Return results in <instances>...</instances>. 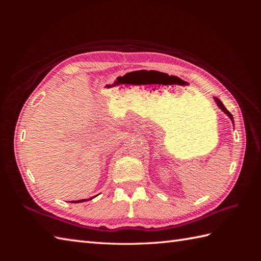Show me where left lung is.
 <instances>
[{"instance_id": "1", "label": "left lung", "mask_w": 261, "mask_h": 261, "mask_svg": "<svg viewBox=\"0 0 261 261\" xmlns=\"http://www.w3.org/2000/svg\"><path fill=\"white\" fill-rule=\"evenodd\" d=\"M213 99H215V101H216V103H217V106L219 107V109H221V110H222V111L228 116V117H230V120L232 121V123L234 124V118H233V116H232V114L230 113V112H228L227 111V110H226V108L223 106V103H222V102H221V100L220 99H218V98H216V97H213Z\"/></svg>"}]
</instances>
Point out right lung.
<instances>
[{"instance_id":"1","label":"right lung","mask_w":261,"mask_h":261,"mask_svg":"<svg viewBox=\"0 0 261 261\" xmlns=\"http://www.w3.org/2000/svg\"><path fill=\"white\" fill-rule=\"evenodd\" d=\"M98 196V195H97ZM97 196H93V197H90V198H88V199H81V200H75V201H69V202H73V203H78V202H84V201H89V200H91V199H93L94 197H97Z\"/></svg>"}]
</instances>
